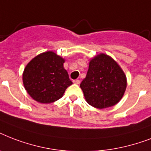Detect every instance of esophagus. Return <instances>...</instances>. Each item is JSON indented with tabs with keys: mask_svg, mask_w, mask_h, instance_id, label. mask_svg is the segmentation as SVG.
Wrapping results in <instances>:
<instances>
[{
	"mask_svg": "<svg viewBox=\"0 0 151 151\" xmlns=\"http://www.w3.org/2000/svg\"><path fill=\"white\" fill-rule=\"evenodd\" d=\"M73 82L74 83V84H76V85H79V84H80V81H79V80H73Z\"/></svg>",
	"mask_w": 151,
	"mask_h": 151,
	"instance_id": "esophagus-1",
	"label": "esophagus"
}]
</instances>
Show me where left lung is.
Returning a JSON list of instances; mask_svg holds the SVG:
<instances>
[{
	"instance_id": "obj_1",
	"label": "left lung",
	"mask_w": 151,
	"mask_h": 151,
	"mask_svg": "<svg viewBox=\"0 0 151 151\" xmlns=\"http://www.w3.org/2000/svg\"><path fill=\"white\" fill-rule=\"evenodd\" d=\"M80 87L89 105L98 109L110 107L124 96L126 75L112 57L100 53L91 59L87 75Z\"/></svg>"
}]
</instances>
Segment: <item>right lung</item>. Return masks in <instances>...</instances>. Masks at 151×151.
Masks as SVG:
<instances>
[{
  "mask_svg": "<svg viewBox=\"0 0 151 151\" xmlns=\"http://www.w3.org/2000/svg\"><path fill=\"white\" fill-rule=\"evenodd\" d=\"M64 63L65 59L52 51L37 55L28 63L22 82L32 99L40 103H52L63 97L72 85Z\"/></svg>",
  "mask_w": 151,
  "mask_h": 151,
  "instance_id": "add662e5",
  "label": "right lung"
}]
</instances>
